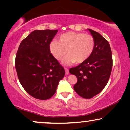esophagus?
I'll return each mask as SVG.
<instances>
[{"instance_id": "34e87169", "label": "esophagus", "mask_w": 130, "mask_h": 130, "mask_svg": "<svg viewBox=\"0 0 130 130\" xmlns=\"http://www.w3.org/2000/svg\"><path fill=\"white\" fill-rule=\"evenodd\" d=\"M65 72H66V75H68L69 73V72L68 69L65 68Z\"/></svg>"}]
</instances>
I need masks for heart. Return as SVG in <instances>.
I'll use <instances>...</instances> for the list:
<instances>
[{
	"mask_svg": "<svg viewBox=\"0 0 130 130\" xmlns=\"http://www.w3.org/2000/svg\"><path fill=\"white\" fill-rule=\"evenodd\" d=\"M95 39L89 34L82 32H68L60 35L58 41L53 40L50 43L51 54L57 60H63L64 64L69 65L76 63H82L90 56L95 48Z\"/></svg>",
	"mask_w": 130,
	"mask_h": 130,
	"instance_id": "heart-1",
	"label": "heart"
}]
</instances>
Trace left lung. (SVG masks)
<instances>
[{"mask_svg":"<svg viewBox=\"0 0 130 130\" xmlns=\"http://www.w3.org/2000/svg\"><path fill=\"white\" fill-rule=\"evenodd\" d=\"M95 39V48L86 60L69 70L77 78L74 90L83 98L95 96L104 89L112 68V56L109 44L100 34L88 29Z\"/></svg>","mask_w":130,"mask_h":130,"instance_id":"8db88e82","label":"left lung"}]
</instances>
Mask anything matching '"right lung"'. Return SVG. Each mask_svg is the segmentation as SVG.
Returning <instances> with one entry per match:
<instances>
[{
  "mask_svg": "<svg viewBox=\"0 0 130 130\" xmlns=\"http://www.w3.org/2000/svg\"><path fill=\"white\" fill-rule=\"evenodd\" d=\"M58 30H35L21 42L15 67L18 77L25 91L41 100L56 93L65 75L63 67L50 53L49 45Z\"/></svg>",
  "mask_w": 130,
  "mask_h": 130,
  "instance_id": "right-lung-1",
  "label": "right lung"
}]
</instances>
